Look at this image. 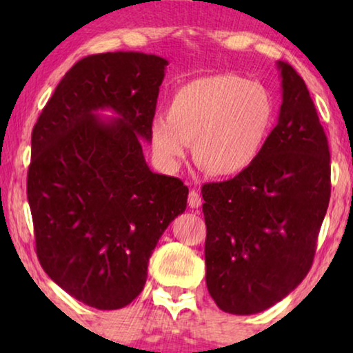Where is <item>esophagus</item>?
Returning <instances> with one entry per match:
<instances>
[{
	"mask_svg": "<svg viewBox=\"0 0 353 353\" xmlns=\"http://www.w3.org/2000/svg\"><path fill=\"white\" fill-rule=\"evenodd\" d=\"M188 204H190L191 209H197V207H201L202 199H201V194L196 190H191L190 194H188Z\"/></svg>",
	"mask_w": 353,
	"mask_h": 353,
	"instance_id": "esophagus-1",
	"label": "esophagus"
}]
</instances>
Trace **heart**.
<instances>
[{"label":"heart","instance_id":"b5f03b06","mask_svg":"<svg viewBox=\"0 0 353 353\" xmlns=\"http://www.w3.org/2000/svg\"><path fill=\"white\" fill-rule=\"evenodd\" d=\"M273 122V101L257 81L212 75L180 86L168 114L154 117V149L168 167L186 156L192 141L197 167L209 175L243 172L259 156Z\"/></svg>","mask_w":353,"mask_h":353}]
</instances>
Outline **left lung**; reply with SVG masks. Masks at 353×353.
<instances>
[{"mask_svg": "<svg viewBox=\"0 0 353 353\" xmlns=\"http://www.w3.org/2000/svg\"><path fill=\"white\" fill-rule=\"evenodd\" d=\"M283 104L259 156L202 186L205 283L233 315L270 308L307 276L331 196L330 146L305 81L278 61Z\"/></svg>", "mask_w": 353, "mask_h": 353, "instance_id": "8db88e82", "label": "left lung"}]
</instances>
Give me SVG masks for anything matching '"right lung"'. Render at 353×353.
<instances>
[{
  "instance_id": "right-lung-1",
  "label": "right lung",
  "mask_w": 353,
  "mask_h": 353,
  "mask_svg": "<svg viewBox=\"0 0 353 353\" xmlns=\"http://www.w3.org/2000/svg\"><path fill=\"white\" fill-rule=\"evenodd\" d=\"M168 62L144 52L86 56L62 77L32 132L27 197L37 255L57 286L99 310L128 305L188 188L149 170L159 88ZM109 108L118 115L95 114Z\"/></svg>"
}]
</instances>
